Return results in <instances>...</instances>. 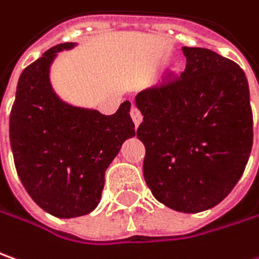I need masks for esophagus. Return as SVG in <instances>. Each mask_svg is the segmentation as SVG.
<instances>
[{
  "mask_svg": "<svg viewBox=\"0 0 259 259\" xmlns=\"http://www.w3.org/2000/svg\"><path fill=\"white\" fill-rule=\"evenodd\" d=\"M130 115H131V118H133V122L136 126H138L141 121H143V115H141V112L138 110V108L136 106H131V110H130Z\"/></svg>",
  "mask_w": 259,
  "mask_h": 259,
  "instance_id": "esophagus-1",
  "label": "esophagus"
}]
</instances>
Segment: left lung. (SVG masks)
Returning a JSON list of instances; mask_svg holds the SVG:
<instances>
[{"label":"left lung","mask_w":259,"mask_h":259,"mask_svg":"<svg viewBox=\"0 0 259 259\" xmlns=\"http://www.w3.org/2000/svg\"><path fill=\"white\" fill-rule=\"evenodd\" d=\"M181 77L140 92L137 130L143 174L154 198L181 213L217 205L238 184L252 149V110L243 70L205 48L184 46Z\"/></svg>","instance_id":"left-lung-1"}]
</instances>
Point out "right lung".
I'll list each match as a JSON object with an SVG mask.
<instances>
[{
	"label": "right lung",
	"instance_id": "obj_1",
	"mask_svg": "<svg viewBox=\"0 0 259 259\" xmlns=\"http://www.w3.org/2000/svg\"><path fill=\"white\" fill-rule=\"evenodd\" d=\"M59 44L24 68L10 113V144L20 181L32 200L59 219L97 207L105 172L126 138L136 136L125 100L116 113L72 106L54 92L49 70Z\"/></svg>",
	"mask_w": 259,
	"mask_h": 259
}]
</instances>
